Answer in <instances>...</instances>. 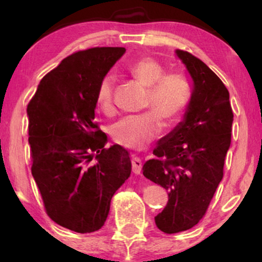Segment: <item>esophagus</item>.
<instances>
[{
    "label": "esophagus",
    "mask_w": 262,
    "mask_h": 262,
    "mask_svg": "<svg viewBox=\"0 0 262 262\" xmlns=\"http://www.w3.org/2000/svg\"><path fill=\"white\" fill-rule=\"evenodd\" d=\"M142 160L138 156H132V170L136 175H139L142 171Z\"/></svg>",
    "instance_id": "34e87169"
}]
</instances>
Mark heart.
<instances>
[{"label":"heart","instance_id":"1","mask_svg":"<svg viewBox=\"0 0 262 262\" xmlns=\"http://www.w3.org/2000/svg\"><path fill=\"white\" fill-rule=\"evenodd\" d=\"M131 76L146 89L144 106L151 112L127 116L112 127V137L118 144L131 149H142L161 132L160 120L170 126L181 119L191 98V85L181 74L164 75V68L151 57L136 60L128 67ZM116 78L107 74L96 91V101L103 112H113V89Z\"/></svg>","mask_w":262,"mask_h":262}]
</instances>
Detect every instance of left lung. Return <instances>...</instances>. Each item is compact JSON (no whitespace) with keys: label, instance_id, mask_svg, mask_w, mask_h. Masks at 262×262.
I'll return each instance as SVG.
<instances>
[{"label":"left lung","instance_id":"8db88e82","mask_svg":"<svg viewBox=\"0 0 262 262\" xmlns=\"http://www.w3.org/2000/svg\"><path fill=\"white\" fill-rule=\"evenodd\" d=\"M175 55L192 78V94L184 119L157 143L156 157L143 175L168 191V203L155 217L166 234L198 224L223 179L224 160L234 121L229 92L221 78L191 53Z\"/></svg>","mask_w":262,"mask_h":262}]
</instances>
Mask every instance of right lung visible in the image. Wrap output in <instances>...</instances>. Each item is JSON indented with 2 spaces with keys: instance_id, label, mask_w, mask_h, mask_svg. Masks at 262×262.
I'll return each mask as SVG.
<instances>
[{
  "instance_id": "obj_1",
  "label": "right lung",
  "mask_w": 262,
  "mask_h": 262,
  "mask_svg": "<svg viewBox=\"0 0 262 262\" xmlns=\"http://www.w3.org/2000/svg\"><path fill=\"white\" fill-rule=\"evenodd\" d=\"M124 48L68 56L46 74L27 106L32 175L49 217L69 230L101 229L111 199L131 174L130 154L94 123L96 91Z\"/></svg>"
}]
</instances>
